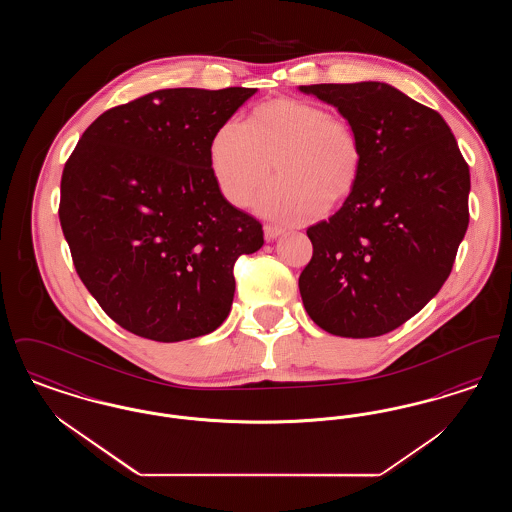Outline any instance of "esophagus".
I'll return each mask as SVG.
<instances>
[{
  "label": "esophagus",
  "instance_id": "esophagus-1",
  "mask_svg": "<svg viewBox=\"0 0 512 512\" xmlns=\"http://www.w3.org/2000/svg\"><path fill=\"white\" fill-rule=\"evenodd\" d=\"M284 234V230L280 228V226H274V224H265V238H267V242H272V240H276L278 236H282Z\"/></svg>",
  "mask_w": 512,
  "mask_h": 512
}]
</instances>
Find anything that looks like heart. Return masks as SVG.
Segmentation results:
<instances>
[{
  "label": "heart",
  "mask_w": 512,
  "mask_h": 512,
  "mask_svg": "<svg viewBox=\"0 0 512 512\" xmlns=\"http://www.w3.org/2000/svg\"><path fill=\"white\" fill-rule=\"evenodd\" d=\"M211 172L220 194L245 207L274 169L280 176L257 201L278 220L311 219L326 205H341L357 186L363 149L345 119L305 99L261 103L245 124L224 122L211 147Z\"/></svg>",
  "instance_id": "1"
}]
</instances>
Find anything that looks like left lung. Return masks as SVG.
Instances as JSON below:
<instances>
[{"mask_svg":"<svg viewBox=\"0 0 512 512\" xmlns=\"http://www.w3.org/2000/svg\"><path fill=\"white\" fill-rule=\"evenodd\" d=\"M299 90L334 105L363 149L357 186L340 211L307 230L305 311L341 338L388 334L451 274L468 228V165L438 111L386 82Z\"/></svg>","mask_w":512,"mask_h":512,"instance_id":"obj_1","label":"left lung"}]
</instances>
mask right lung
<instances>
[{"label":"right lung","instance_id":"obj_1","mask_svg":"<svg viewBox=\"0 0 512 512\" xmlns=\"http://www.w3.org/2000/svg\"><path fill=\"white\" fill-rule=\"evenodd\" d=\"M257 88L157 90L99 115L69 157L59 219L101 309L147 340H192L226 320L234 263L265 244L211 172L215 132Z\"/></svg>","mask_w":512,"mask_h":512}]
</instances>
